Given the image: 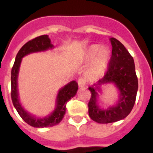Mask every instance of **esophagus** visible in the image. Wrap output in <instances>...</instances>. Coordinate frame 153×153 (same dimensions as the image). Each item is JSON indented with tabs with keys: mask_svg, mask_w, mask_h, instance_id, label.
I'll list each match as a JSON object with an SVG mask.
<instances>
[{
	"mask_svg": "<svg viewBox=\"0 0 153 153\" xmlns=\"http://www.w3.org/2000/svg\"><path fill=\"white\" fill-rule=\"evenodd\" d=\"M78 85L79 87H83L86 85V83H87V80L84 77H79L77 80Z\"/></svg>",
	"mask_w": 153,
	"mask_h": 153,
	"instance_id": "esophagus-1",
	"label": "esophagus"
}]
</instances>
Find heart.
Returning a JSON list of instances; mask_svg holds the SVG:
<instances>
[{
  "instance_id": "obj_1",
  "label": "heart",
  "mask_w": 153,
  "mask_h": 153,
  "mask_svg": "<svg viewBox=\"0 0 153 153\" xmlns=\"http://www.w3.org/2000/svg\"><path fill=\"white\" fill-rule=\"evenodd\" d=\"M97 54L99 55L98 56ZM97 55L98 56L97 57H96ZM96 57L97 58L95 59L93 70L96 73H99L106 67L109 59V52L108 49H102L100 45H93L87 49L86 53V59L88 62H91Z\"/></svg>"
}]
</instances>
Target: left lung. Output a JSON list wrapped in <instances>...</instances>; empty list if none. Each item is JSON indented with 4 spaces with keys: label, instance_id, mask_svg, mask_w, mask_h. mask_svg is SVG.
<instances>
[{
    "label": "left lung",
    "instance_id": "8db88e82",
    "mask_svg": "<svg viewBox=\"0 0 153 153\" xmlns=\"http://www.w3.org/2000/svg\"><path fill=\"white\" fill-rule=\"evenodd\" d=\"M112 45L111 58L108 70L104 77L90 87L91 97L88 103V113L93 121L97 123L108 124L124 119L132 110L138 91V78L135 73L133 57L117 39L111 38ZM108 82H114L120 91V97L117 105L102 110L96 104L97 90L98 85Z\"/></svg>",
    "mask_w": 153,
    "mask_h": 153
}]
</instances>
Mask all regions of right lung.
<instances>
[{"mask_svg":"<svg viewBox=\"0 0 153 153\" xmlns=\"http://www.w3.org/2000/svg\"><path fill=\"white\" fill-rule=\"evenodd\" d=\"M53 45L51 44V40L47 35H43L39 37L32 39L26 42L21 49L18 51L15 58V61L11 70V100L14 104V107L17 110L19 115L26 123L35 128H45L52 127L53 125L59 124L63 118L64 114L66 111V103L69 100L74 97L76 94L78 90L77 83L74 80L66 84L59 91L56 100V108L54 111L49 116L45 117L44 118H36L32 116L29 113L24 110L18 100V84L17 79L20 64L22 62V58L32 53L45 51L49 49H52Z\"/></svg>","mask_w":153,"mask_h":153,"instance_id":"add662e5","label":"right lung"}]
</instances>
